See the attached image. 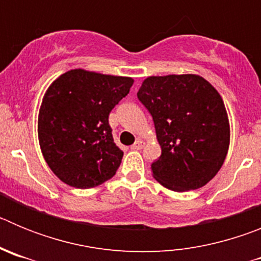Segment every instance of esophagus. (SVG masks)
Instances as JSON below:
<instances>
[{"label": "esophagus", "mask_w": 261, "mask_h": 261, "mask_svg": "<svg viewBox=\"0 0 261 261\" xmlns=\"http://www.w3.org/2000/svg\"><path fill=\"white\" fill-rule=\"evenodd\" d=\"M144 146H145V142L142 141V140H140V138H138L137 141H136L135 144L132 145V149H133V150H141Z\"/></svg>", "instance_id": "obj_1"}]
</instances>
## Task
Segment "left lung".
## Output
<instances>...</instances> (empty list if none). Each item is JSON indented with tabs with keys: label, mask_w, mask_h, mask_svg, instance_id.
<instances>
[{
	"label": "left lung",
	"mask_w": 261,
	"mask_h": 261,
	"mask_svg": "<svg viewBox=\"0 0 261 261\" xmlns=\"http://www.w3.org/2000/svg\"><path fill=\"white\" fill-rule=\"evenodd\" d=\"M153 116L162 154L151 163L159 183L175 192L197 190L220 171L229 150L223 100L200 75L149 77L137 93Z\"/></svg>",
	"instance_id": "1"
}]
</instances>
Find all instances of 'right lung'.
<instances>
[{"label":"right lung","instance_id":"right-lung-1","mask_svg":"<svg viewBox=\"0 0 261 261\" xmlns=\"http://www.w3.org/2000/svg\"><path fill=\"white\" fill-rule=\"evenodd\" d=\"M132 85L129 77L73 69L48 87L39 111V144L60 180L86 190L116 174L124 153L108 116Z\"/></svg>","mask_w":261,"mask_h":261}]
</instances>
